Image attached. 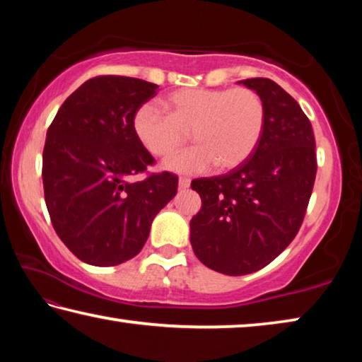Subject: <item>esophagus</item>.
<instances>
[{"instance_id":"obj_1","label":"esophagus","mask_w":362,"mask_h":362,"mask_svg":"<svg viewBox=\"0 0 362 362\" xmlns=\"http://www.w3.org/2000/svg\"><path fill=\"white\" fill-rule=\"evenodd\" d=\"M189 183H192V180H189L188 177H180V179H179V188L180 189H187L189 187Z\"/></svg>"}]
</instances>
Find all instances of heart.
<instances>
[{
	"instance_id": "b5f03b06",
	"label": "heart",
	"mask_w": 362,
	"mask_h": 362,
	"mask_svg": "<svg viewBox=\"0 0 362 362\" xmlns=\"http://www.w3.org/2000/svg\"><path fill=\"white\" fill-rule=\"evenodd\" d=\"M161 107L166 115L150 103L139 107L132 129L140 145L155 158L173 155L187 144L189 134L194 146L164 163L166 169L179 174L241 166L265 129V102L249 88L177 89L164 97Z\"/></svg>"
}]
</instances>
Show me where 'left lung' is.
Returning a JSON list of instances; mask_svg holds the SVG:
<instances>
[{"mask_svg": "<svg viewBox=\"0 0 362 362\" xmlns=\"http://www.w3.org/2000/svg\"><path fill=\"white\" fill-rule=\"evenodd\" d=\"M265 102L257 148L228 174L192 182L203 207L189 222L198 259L214 272H259L289 246L303 223L316 179L315 134L297 100L272 79L240 81Z\"/></svg>", "mask_w": 362, "mask_h": 362, "instance_id": "1", "label": "left lung"}]
</instances>
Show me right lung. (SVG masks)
Masks as SVG:
<instances>
[{
    "mask_svg": "<svg viewBox=\"0 0 362 362\" xmlns=\"http://www.w3.org/2000/svg\"><path fill=\"white\" fill-rule=\"evenodd\" d=\"M144 79L90 78L59 108L42 150V187L60 240L79 260L113 267L142 250L156 214L177 194L170 173L144 174L155 164L136 137L137 108L156 95Z\"/></svg>",
    "mask_w": 362,
    "mask_h": 362,
    "instance_id": "add662e5",
    "label": "right lung"
}]
</instances>
